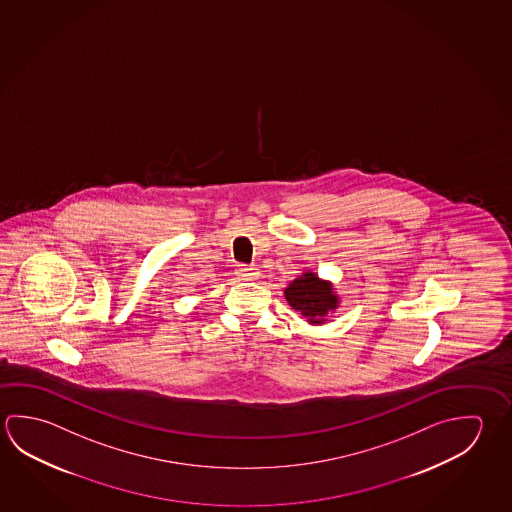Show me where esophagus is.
Masks as SVG:
<instances>
[{"label": "esophagus", "instance_id": "esophagus-1", "mask_svg": "<svg viewBox=\"0 0 512 512\" xmlns=\"http://www.w3.org/2000/svg\"><path fill=\"white\" fill-rule=\"evenodd\" d=\"M235 273L241 278H246V280L259 278V269L255 268V266H246V264H239L237 269H235Z\"/></svg>", "mask_w": 512, "mask_h": 512}]
</instances>
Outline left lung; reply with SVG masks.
Segmentation results:
<instances>
[{
	"label": "left lung",
	"mask_w": 512,
	"mask_h": 512,
	"mask_svg": "<svg viewBox=\"0 0 512 512\" xmlns=\"http://www.w3.org/2000/svg\"><path fill=\"white\" fill-rule=\"evenodd\" d=\"M287 304L295 311H300L307 322L320 325L325 323V316L334 311L340 298L334 293L331 282L318 278L313 271H305L300 277H296L284 291Z\"/></svg>",
	"instance_id": "left-lung-1"
}]
</instances>
